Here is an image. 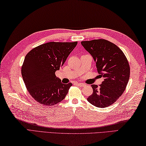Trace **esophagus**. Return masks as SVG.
<instances>
[{
    "label": "esophagus",
    "instance_id": "esophagus-1",
    "mask_svg": "<svg viewBox=\"0 0 146 146\" xmlns=\"http://www.w3.org/2000/svg\"><path fill=\"white\" fill-rule=\"evenodd\" d=\"M77 84L79 86H81V87H84L86 86V84H84V83H80V82H77Z\"/></svg>",
    "mask_w": 146,
    "mask_h": 146
}]
</instances>
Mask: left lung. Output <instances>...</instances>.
<instances>
[{"instance_id": "obj_1", "label": "left lung", "mask_w": 146, "mask_h": 146, "mask_svg": "<svg viewBox=\"0 0 146 146\" xmlns=\"http://www.w3.org/2000/svg\"><path fill=\"white\" fill-rule=\"evenodd\" d=\"M93 56L98 72L103 81L100 86L92 84L93 92L88 98L92 105L105 108L117 101L125 90L130 77V66L125 55L108 40L99 39L81 41Z\"/></svg>"}]
</instances>
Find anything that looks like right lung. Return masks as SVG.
Instances as JSON below:
<instances>
[{
  "label": "right lung",
  "mask_w": 146,
  "mask_h": 146,
  "mask_svg": "<svg viewBox=\"0 0 146 146\" xmlns=\"http://www.w3.org/2000/svg\"><path fill=\"white\" fill-rule=\"evenodd\" d=\"M77 42H48L26 55L21 74L26 87L37 102L53 106L62 102L72 83L63 84L55 72L64 65Z\"/></svg>",
  "instance_id": "add662e5"
}]
</instances>
